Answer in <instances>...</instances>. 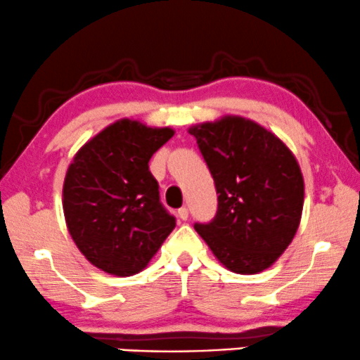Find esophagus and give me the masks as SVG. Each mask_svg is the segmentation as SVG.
I'll list each match as a JSON object with an SVG mask.
<instances>
[{
  "instance_id": "esophagus-1",
  "label": "esophagus",
  "mask_w": 360,
  "mask_h": 360,
  "mask_svg": "<svg viewBox=\"0 0 360 360\" xmlns=\"http://www.w3.org/2000/svg\"><path fill=\"white\" fill-rule=\"evenodd\" d=\"M179 217L181 219V221H187V219H188V209H187V207H181V209H179Z\"/></svg>"
}]
</instances>
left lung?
<instances>
[{
    "instance_id": "left-lung-1",
    "label": "left lung",
    "mask_w": 360,
    "mask_h": 360,
    "mask_svg": "<svg viewBox=\"0 0 360 360\" xmlns=\"http://www.w3.org/2000/svg\"><path fill=\"white\" fill-rule=\"evenodd\" d=\"M214 179L217 210L195 231L239 274L269 268L293 240L303 210V176L273 133L244 117L190 128Z\"/></svg>"
}]
</instances>
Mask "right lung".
<instances>
[{
	"mask_svg": "<svg viewBox=\"0 0 360 360\" xmlns=\"http://www.w3.org/2000/svg\"><path fill=\"white\" fill-rule=\"evenodd\" d=\"M173 136L121 120L86 143L63 184L69 232L96 268L116 276L141 271L175 229L148 163Z\"/></svg>",
	"mask_w": 360,
	"mask_h": 360,
	"instance_id": "add662e5",
	"label": "right lung"
}]
</instances>
